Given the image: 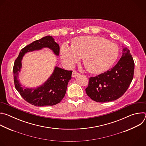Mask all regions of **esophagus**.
Instances as JSON below:
<instances>
[{"mask_svg": "<svg viewBox=\"0 0 146 146\" xmlns=\"http://www.w3.org/2000/svg\"><path fill=\"white\" fill-rule=\"evenodd\" d=\"M78 75H80V73L76 71H73L72 73V77H76Z\"/></svg>", "mask_w": 146, "mask_h": 146, "instance_id": "1", "label": "esophagus"}]
</instances>
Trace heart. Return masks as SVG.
<instances>
[{"instance_id":"1","label":"heart","mask_w":146,"mask_h":146,"mask_svg":"<svg viewBox=\"0 0 146 146\" xmlns=\"http://www.w3.org/2000/svg\"><path fill=\"white\" fill-rule=\"evenodd\" d=\"M118 47L100 36H82L72 40L71 47L62 44L60 56L64 63L72 66L83 58L85 68L91 73L108 70L118 56Z\"/></svg>"}]
</instances>
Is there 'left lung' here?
Segmentation results:
<instances>
[{
    "label": "left lung",
    "instance_id": "left-lung-1",
    "mask_svg": "<svg viewBox=\"0 0 146 146\" xmlns=\"http://www.w3.org/2000/svg\"><path fill=\"white\" fill-rule=\"evenodd\" d=\"M122 56L110 70L91 77L86 91L97 102L115 100L127 91L133 78L135 63L127 47H122Z\"/></svg>",
    "mask_w": 146,
    "mask_h": 146
}]
</instances>
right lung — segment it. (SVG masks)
Returning a JSON list of instances; mask_svg holds the SVG:
<instances>
[{
    "mask_svg": "<svg viewBox=\"0 0 146 146\" xmlns=\"http://www.w3.org/2000/svg\"><path fill=\"white\" fill-rule=\"evenodd\" d=\"M46 47L51 49L56 55H59V44L52 36H47L23 48L14 64V82L16 90L25 100L36 106H53L59 103L65 96L69 81L72 78V70L55 66L51 76L43 85L35 88L23 87L18 78L22 67L23 56L27 52Z\"/></svg>",
    "mask_w": 146,
    "mask_h": 146,
    "instance_id": "1",
    "label": "right lung"
}]
</instances>
